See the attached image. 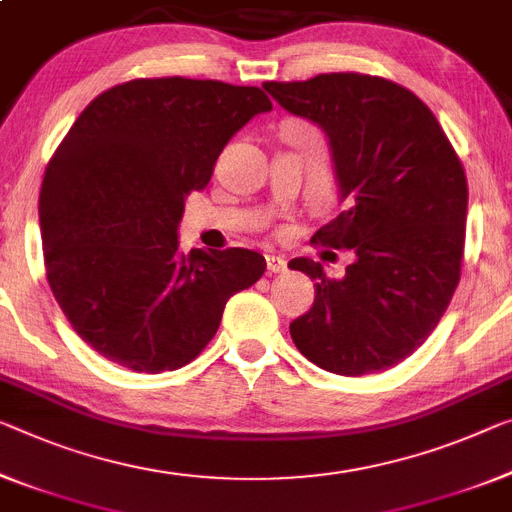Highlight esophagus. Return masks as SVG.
I'll list each match as a JSON object with an SVG mask.
<instances>
[{
    "instance_id": "34e87169",
    "label": "esophagus",
    "mask_w": 512,
    "mask_h": 512,
    "mask_svg": "<svg viewBox=\"0 0 512 512\" xmlns=\"http://www.w3.org/2000/svg\"><path fill=\"white\" fill-rule=\"evenodd\" d=\"M265 263H267V270H270L272 274H281V272L288 270V263H286V258H283V256L267 254L265 256Z\"/></svg>"
}]
</instances>
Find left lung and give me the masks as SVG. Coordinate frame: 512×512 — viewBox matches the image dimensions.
<instances>
[{
  "label": "left lung",
  "mask_w": 512,
  "mask_h": 512,
  "mask_svg": "<svg viewBox=\"0 0 512 512\" xmlns=\"http://www.w3.org/2000/svg\"><path fill=\"white\" fill-rule=\"evenodd\" d=\"M263 89L327 135L343 212L311 242L355 256L343 279H329L311 258L288 263L316 281V300L290 322V336L329 373L387 371L426 341L460 281V157L435 114L382 77L329 73Z\"/></svg>",
  "instance_id": "8db88e82"
}]
</instances>
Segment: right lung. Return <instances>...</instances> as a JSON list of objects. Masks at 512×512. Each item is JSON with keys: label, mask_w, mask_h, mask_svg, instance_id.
Wrapping results in <instances>:
<instances>
[{"label": "right lung", "mask_w": 512, "mask_h": 512, "mask_svg": "<svg viewBox=\"0 0 512 512\" xmlns=\"http://www.w3.org/2000/svg\"><path fill=\"white\" fill-rule=\"evenodd\" d=\"M270 109L258 86L155 77L77 116L45 169L38 222L54 300L102 357L176 371L210 343L229 297L263 277L258 251L183 254L178 224L229 139Z\"/></svg>", "instance_id": "right-lung-1"}]
</instances>
